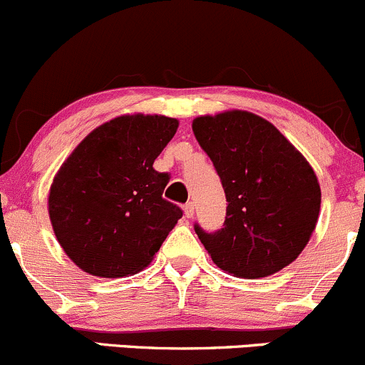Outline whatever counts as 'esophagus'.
I'll return each mask as SVG.
<instances>
[{"instance_id":"1","label":"esophagus","mask_w":365,"mask_h":365,"mask_svg":"<svg viewBox=\"0 0 365 365\" xmlns=\"http://www.w3.org/2000/svg\"><path fill=\"white\" fill-rule=\"evenodd\" d=\"M182 210H184V216H186V217H193L195 204H193V202H187V204H184Z\"/></svg>"}]
</instances>
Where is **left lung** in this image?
I'll return each mask as SVG.
<instances>
[{
    "label": "left lung",
    "mask_w": 365,
    "mask_h": 365,
    "mask_svg": "<svg viewBox=\"0 0 365 365\" xmlns=\"http://www.w3.org/2000/svg\"><path fill=\"white\" fill-rule=\"evenodd\" d=\"M191 126L228 202L221 230L195 225L214 264L244 279L290 265L320 214V182L306 158L272 123L246 110L200 115Z\"/></svg>",
    "instance_id": "1"
}]
</instances>
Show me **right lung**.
Instances as JSON below:
<instances>
[{
  "label": "right lung",
  "instance_id": "right-lung-1",
  "mask_svg": "<svg viewBox=\"0 0 365 365\" xmlns=\"http://www.w3.org/2000/svg\"><path fill=\"white\" fill-rule=\"evenodd\" d=\"M167 115L126 114L95 128L56 174L48 217L78 269L125 277L145 269L182 216L153 163L178 131Z\"/></svg>",
  "mask_w": 365,
  "mask_h": 365
}]
</instances>
